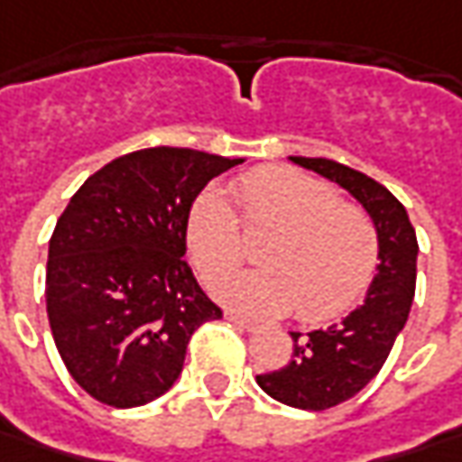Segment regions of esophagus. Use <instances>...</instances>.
<instances>
[{
	"label": "esophagus",
	"instance_id": "34e87169",
	"mask_svg": "<svg viewBox=\"0 0 462 462\" xmlns=\"http://www.w3.org/2000/svg\"><path fill=\"white\" fill-rule=\"evenodd\" d=\"M225 318L230 320L235 328H243V331H255V328H258L253 320H248V318H243V315H237V312H232V310L225 312Z\"/></svg>",
	"mask_w": 462,
	"mask_h": 462
}]
</instances>
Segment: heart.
<instances>
[{
    "label": "heart",
    "instance_id": "1",
    "mask_svg": "<svg viewBox=\"0 0 462 462\" xmlns=\"http://www.w3.org/2000/svg\"><path fill=\"white\" fill-rule=\"evenodd\" d=\"M237 217L217 191H204L186 219V245L211 284L245 261L243 235L269 232L258 245L261 269L214 287L235 310L276 315L294 308L302 323L346 312L370 287L380 237L367 209L338 199L331 183L287 165H263L232 183ZM241 225L237 226L236 222Z\"/></svg>",
    "mask_w": 462,
    "mask_h": 462
}]
</instances>
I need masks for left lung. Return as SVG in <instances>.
Masks as SVG:
<instances>
[{
	"instance_id": "8db88e82",
	"label": "left lung",
	"mask_w": 462,
	"mask_h": 462,
	"mask_svg": "<svg viewBox=\"0 0 462 462\" xmlns=\"http://www.w3.org/2000/svg\"><path fill=\"white\" fill-rule=\"evenodd\" d=\"M291 162L336 180L370 211L380 237V263L365 302L341 323L312 333L291 331V359L282 370L258 374V385L302 411H326L354 398L383 370L403 331L416 290V232L403 204L370 175L326 157H291Z\"/></svg>"
}]
</instances>
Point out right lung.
Masks as SVG:
<instances>
[{
  "instance_id": "obj_1",
  "label": "right lung",
  "mask_w": 462,
  "mask_h": 462,
  "mask_svg": "<svg viewBox=\"0 0 462 462\" xmlns=\"http://www.w3.org/2000/svg\"><path fill=\"white\" fill-rule=\"evenodd\" d=\"M243 160L178 147L124 154L56 222L46 263L53 344L74 383L113 409L172 388L191 333L222 318L186 263L196 196Z\"/></svg>"
}]
</instances>
